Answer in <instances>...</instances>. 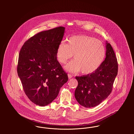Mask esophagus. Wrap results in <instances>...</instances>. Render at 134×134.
<instances>
[{"instance_id":"esophagus-1","label":"esophagus","mask_w":134,"mask_h":134,"mask_svg":"<svg viewBox=\"0 0 134 134\" xmlns=\"http://www.w3.org/2000/svg\"><path fill=\"white\" fill-rule=\"evenodd\" d=\"M72 76H72L71 74H69V73L68 74V78H69V79H71V78L72 77Z\"/></svg>"}]
</instances>
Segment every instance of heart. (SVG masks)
<instances>
[{
	"label": "heart",
	"mask_w": 134,
	"mask_h": 134,
	"mask_svg": "<svg viewBox=\"0 0 134 134\" xmlns=\"http://www.w3.org/2000/svg\"><path fill=\"white\" fill-rule=\"evenodd\" d=\"M105 48L102 42L86 35L74 36L67 43L61 42L58 46V61L65 64L73 56L74 59L65 67L67 71L90 74L97 70L105 56Z\"/></svg>",
	"instance_id": "b5f03b06"
}]
</instances>
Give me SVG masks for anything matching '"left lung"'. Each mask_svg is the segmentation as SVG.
Returning <instances> with one entry per match:
<instances>
[{
	"instance_id": "8db88e82",
	"label": "left lung",
	"mask_w": 134,
	"mask_h": 134,
	"mask_svg": "<svg viewBox=\"0 0 134 134\" xmlns=\"http://www.w3.org/2000/svg\"><path fill=\"white\" fill-rule=\"evenodd\" d=\"M106 50V57L97 70L87 75L75 77L78 84L75 91V97L85 108L98 105L111 92L118 74V64L114 50L108 42Z\"/></svg>"
}]
</instances>
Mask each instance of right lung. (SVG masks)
Instances as JSON below:
<instances>
[{"instance_id": "add662e5", "label": "right lung", "mask_w": 134, "mask_h": 134, "mask_svg": "<svg viewBox=\"0 0 134 134\" xmlns=\"http://www.w3.org/2000/svg\"><path fill=\"white\" fill-rule=\"evenodd\" d=\"M65 29L59 26L38 32L19 52L17 72L23 89L31 102L41 107L52 102L68 80L56 57Z\"/></svg>"}]
</instances>
